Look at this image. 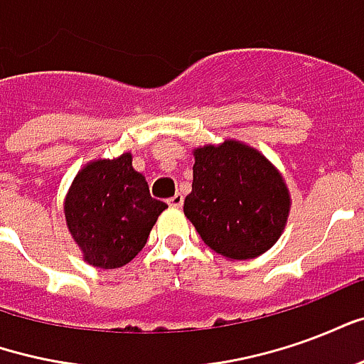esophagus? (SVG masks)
Listing matches in <instances>:
<instances>
[{
    "label": "esophagus",
    "mask_w": 364,
    "mask_h": 364,
    "mask_svg": "<svg viewBox=\"0 0 364 364\" xmlns=\"http://www.w3.org/2000/svg\"><path fill=\"white\" fill-rule=\"evenodd\" d=\"M167 205L171 206V208H181V206H183V195H181V193H177V195H173L171 198H167Z\"/></svg>",
    "instance_id": "34e87169"
}]
</instances>
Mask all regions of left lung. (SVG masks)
Wrapping results in <instances>:
<instances>
[{
  "mask_svg": "<svg viewBox=\"0 0 364 364\" xmlns=\"http://www.w3.org/2000/svg\"><path fill=\"white\" fill-rule=\"evenodd\" d=\"M193 191L183 213L210 250L232 261L259 257L281 237L290 193L259 150L237 140L193 150Z\"/></svg>",
  "mask_w": 364,
  "mask_h": 364,
  "instance_id": "1",
  "label": "left lung"
}]
</instances>
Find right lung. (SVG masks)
Wrapping results in <instances>:
<instances>
[{
  "instance_id": "1",
  "label": "right lung",
  "mask_w": 364,
  "mask_h": 364,
  "mask_svg": "<svg viewBox=\"0 0 364 364\" xmlns=\"http://www.w3.org/2000/svg\"><path fill=\"white\" fill-rule=\"evenodd\" d=\"M166 203L151 198L148 181L132 167V154L93 159L77 171L64 198L66 226L83 261L117 269L148 242Z\"/></svg>"
}]
</instances>
